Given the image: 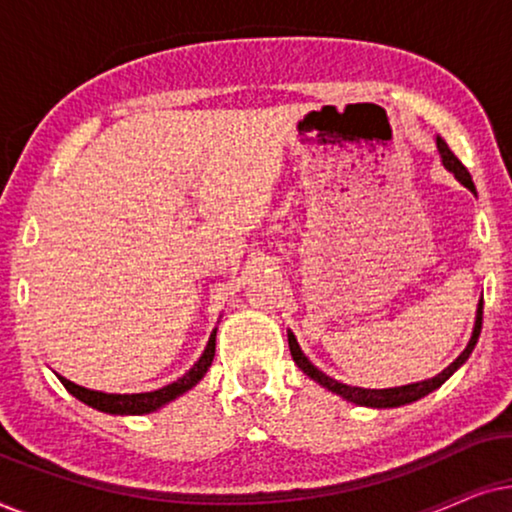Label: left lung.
Instances as JSON below:
<instances>
[{
	"mask_svg": "<svg viewBox=\"0 0 512 512\" xmlns=\"http://www.w3.org/2000/svg\"><path fill=\"white\" fill-rule=\"evenodd\" d=\"M438 144V151H440V158H443V165L445 170H450L454 177H457L461 184H464L468 191L475 193V186H473V179L471 174L464 165H461V160L454 156L450 151V146L445 144V139H436ZM480 328H482V298L478 303V312H475V326H473V335L471 340H468V345L464 352H461L457 359H454L450 366H447L443 373H438L436 377H431V380H422V382H415V384H405V387H394V389H361V387H349V384H342L338 380H333V377H328L326 373H321V370L314 366V363L307 359L303 354V349H300L296 335L289 331V349H291V356L293 361H296V366L303 370L307 377H312L314 382H319L321 387H326L328 391H333V394H338L345 398L349 403H356V405H366V408H398V405H408L412 401H419V398H424L426 394H431L433 389H438L440 384H443L447 377H450L454 370H457L461 363H464L468 356H471L475 342L480 338Z\"/></svg>",
	"mask_w": 512,
	"mask_h": 512,
	"instance_id": "left-lung-1",
	"label": "left lung"
}]
</instances>
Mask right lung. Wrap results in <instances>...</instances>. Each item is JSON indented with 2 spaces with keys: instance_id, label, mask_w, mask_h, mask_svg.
Listing matches in <instances>:
<instances>
[{
  "instance_id": "1",
  "label": "right lung",
  "mask_w": 512,
  "mask_h": 512,
  "mask_svg": "<svg viewBox=\"0 0 512 512\" xmlns=\"http://www.w3.org/2000/svg\"><path fill=\"white\" fill-rule=\"evenodd\" d=\"M214 352H216V328L209 335V342L205 347V352L198 361L193 363V368L188 370L184 377H179L177 382L167 384L163 389L156 391H144V394H104V391H93L86 387H79V384L69 382L67 377L58 375V380L65 384V389L69 394L79 398L81 403L90 405V408L100 410V412H109V415H149V412H156L158 408H163L174 398H179L181 394H186L188 389H193L198 384L205 373L212 366L214 361Z\"/></svg>"
}]
</instances>
